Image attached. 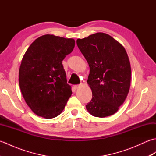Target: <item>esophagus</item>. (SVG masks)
Returning <instances> with one entry per match:
<instances>
[{"mask_svg":"<svg viewBox=\"0 0 156 156\" xmlns=\"http://www.w3.org/2000/svg\"><path fill=\"white\" fill-rule=\"evenodd\" d=\"M80 87V84H76V85H74V89H78Z\"/></svg>","mask_w":156,"mask_h":156,"instance_id":"34e87169","label":"esophagus"}]
</instances>
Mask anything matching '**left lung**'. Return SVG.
<instances>
[{"label": "left lung", "mask_w": 156, "mask_h": 156, "mask_svg": "<svg viewBox=\"0 0 156 156\" xmlns=\"http://www.w3.org/2000/svg\"><path fill=\"white\" fill-rule=\"evenodd\" d=\"M76 44L90 67L87 82L92 98L86 108L97 117L115 114L127 98L131 84V66L124 47L104 33L78 39Z\"/></svg>", "instance_id": "left-lung-1"}]
</instances>
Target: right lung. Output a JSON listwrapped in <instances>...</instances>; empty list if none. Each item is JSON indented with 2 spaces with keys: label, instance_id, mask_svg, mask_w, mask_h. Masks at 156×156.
Segmentation results:
<instances>
[{
  "label": "right lung",
  "instance_id": "1",
  "mask_svg": "<svg viewBox=\"0 0 156 156\" xmlns=\"http://www.w3.org/2000/svg\"><path fill=\"white\" fill-rule=\"evenodd\" d=\"M74 46L73 39L44 35L32 43L23 56L19 87L26 103L37 116L57 117L71 97L62 62Z\"/></svg>",
  "mask_w": 156,
  "mask_h": 156
}]
</instances>
